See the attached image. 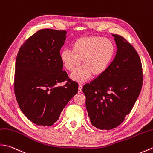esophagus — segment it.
<instances>
[{
  "mask_svg": "<svg viewBox=\"0 0 153 153\" xmlns=\"http://www.w3.org/2000/svg\"><path fill=\"white\" fill-rule=\"evenodd\" d=\"M82 89H83V85L82 84H79V89H78V92L79 93H81V91H82Z\"/></svg>",
  "mask_w": 153,
  "mask_h": 153,
  "instance_id": "34e87169",
  "label": "esophagus"
}]
</instances>
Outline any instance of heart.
I'll list each match as a JSON object with an SVG mask.
<instances>
[{
  "label": "heart",
  "instance_id": "1",
  "mask_svg": "<svg viewBox=\"0 0 153 153\" xmlns=\"http://www.w3.org/2000/svg\"><path fill=\"white\" fill-rule=\"evenodd\" d=\"M115 51L114 44L108 38L88 36L77 39L72 45V50L66 49L60 57L65 68L73 71L83 65L72 74L74 80L84 81L93 76H99L108 68Z\"/></svg>",
  "mask_w": 153,
  "mask_h": 153
}]
</instances>
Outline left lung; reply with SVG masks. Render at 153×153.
<instances>
[{"label":"left lung","instance_id":"8db88e82","mask_svg":"<svg viewBox=\"0 0 153 153\" xmlns=\"http://www.w3.org/2000/svg\"><path fill=\"white\" fill-rule=\"evenodd\" d=\"M117 50L114 60L104 73L83 92L92 125L100 130L119 126L132 109L143 85V70L137 52L125 38L112 34Z\"/></svg>","mask_w":153,"mask_h":153}]
</instances>
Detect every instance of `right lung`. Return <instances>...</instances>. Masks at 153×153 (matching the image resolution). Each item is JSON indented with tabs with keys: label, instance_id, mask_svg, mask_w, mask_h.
Here are the masks:
<instances>
[{
	"label": "right lung",
	"instance_id": "1",
	"mask_svg": "<svg viewBox=\"0 0 153 153\" xmlns=\"http://www.w3.org/2000/svg\"><path fill=\"white\" fill-rule=\"evenodd\" d=\"M66 31L44 28L21 46L16 61L14 93L23 114L37 125L51 126L74 95L78 83L71 80L60 57ZM67 81L62 87L57 84Z\"/></svg>",
	"mask_w": 153,
	"mask_h": 153
}]
</instances>
